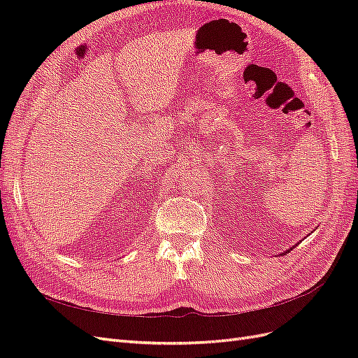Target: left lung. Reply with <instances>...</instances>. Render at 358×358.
Masks as SVG:
<instances>
[{
  "label": "left lung",
  "instance_id": "8db88e82",
  "mask_svg": "<svg viewBox=\"0 0 358 358\" xmlns=\"http://www.w3.org/2000/svg\"><path fill=\"white\" fill-rule=\"evenodd\" d=\"M288 252H289V251H288Z\"/></svg>",
  "mask_w": 358,
  "mask_h": 358
}]
</instances>
